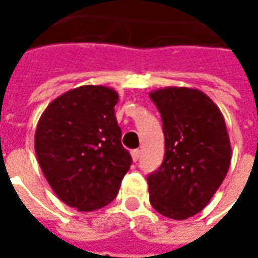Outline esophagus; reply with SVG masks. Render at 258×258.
<instances>
[{
    "mask_svg": "<svg viewBox=\"0 0 258 258\" xmlns=\"http://www.w3.org/2000/svg\"><path fill=\"white\" fill-rule=\"evenodd\" d=\"M139 158H141V151H139V149H135V151H132V159H134V162H138V161H139Z\"/></svg>",
    "mask_w": 258,
    "mask_h": 258,
    "instance_id": "1",
    "label": "esophagus"
}]
</instances>
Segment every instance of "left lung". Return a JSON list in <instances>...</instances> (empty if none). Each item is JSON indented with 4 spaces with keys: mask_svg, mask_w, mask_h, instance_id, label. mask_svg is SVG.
Returning a JSON list of instances; mask_svg holds the SVG:
<instances>
[{
    "mask_svg": "<svg viewBox=\"0 0 258 258\" xmlns=\"http://www.w3.org/2000/svg\"><path fill=\"white\" fill-rule=\"evenodd\" d=\"M165 136V158L148 176L151 205L164 217L186 220L208 205L231 164V144L218 106L192 87L149 93Z\"/></svg>",
    "mask_w": 258,
    "mask_h": 258,
    "instance_id": "1",
    "label": "left lung"
}]
</instances>
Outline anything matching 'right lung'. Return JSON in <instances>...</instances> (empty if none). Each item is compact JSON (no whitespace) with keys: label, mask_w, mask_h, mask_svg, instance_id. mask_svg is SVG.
Here are the masks:
<instances>
[{"label":"right lung","mask_w":258,"mask_h":258,"mask_svg":"<svg viewBox=\"0 0 258 258\" xmlns=\"http://www.w3.org/2000/svg\"><path fill=\"white\" fill-rule=\"evenodd\" d=\"M117 99L107 86H80L54 99L37 123L40 168L60 201L77 211L112 203L132 164L114 116Z\"/></svg>","instance_id":"1"}]
</instances>
